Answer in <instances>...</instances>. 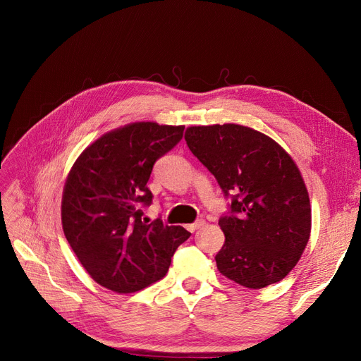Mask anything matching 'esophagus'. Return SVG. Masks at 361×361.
<instances>
[{"label":"esophagus","instance_id":"obj_1","mask_svg":"<svg viewBox=\"0 0 361 361\" xmlns=\"http://www.w3.org/2000/svg\"><path fill=\"white\" fill-rule=\"evenodd\" d=\"M202 226H204V220H197V221H194L192 224H188L187 228L190 232H194V231H197V228H200Z\"/></svg>","mask_w":361,"mask_h":361}]
</instances>
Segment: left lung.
I'll return each instance as SVG.
<instances>
[{
  "mask_svg": "<svg viewBox=\"0 0 361 361\" xmlns=\"http://www.w3.org/2000/svg\"><path fill=\"white\" fill-rule=\"evenodd\" d=\"M185 140L231 199L218 220L226 236L215 256L218 271L250 289L285 279L312 227L309 194L297 164L272 138L235 123L191 126Z\"/></svg>",
  "mask_w": 361,
  "mask_h": 361,
  "instance_id": "1",
  "label": "left lung"
}]
</instances>
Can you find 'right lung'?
I'll return each mask as SVG.
<instances>
[{"label": "right lung", "mask_w": 361, "mask_h": 361, "mask_svg": "<svg viewBox=\"0 0 361 361\" xmlns=\"http://www.w3.org/2000/svg\"><path fill=\"white\" fill-rule=\"evenodd\" d=\"M185 126L138 122L97 138L75 161L61 200L63 232L81 265L101 286L130 293L169 271L190 232L143 218L154 194L155 162L176 146Z\"/></svg>", "instance_id": "add662e5"}]
</instances>
